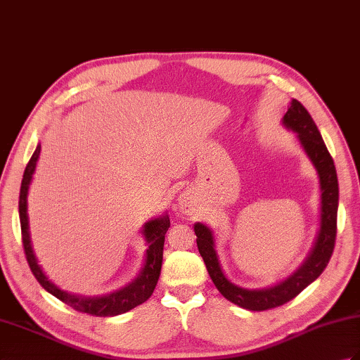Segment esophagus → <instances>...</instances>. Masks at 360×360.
Returning a JSON list of instances; mask_svg holds the SVG:
<instances>
[{"mask_svg":"<svg viewBox=\"0 0 360 360\" xmlns=\"http://www.w3.org/2000/svg\"><path fill=\"white\" fill-rule=\"evenodd\" d=\"M195 198H196L195 193H193V191H190V190L182 191V193L178 196V202L176 204H178L179 212L182 214L190 216V214L195 213V205H196V199Z\"/></svg>","mask_w":360,"mask_h":360,"instance_id":"esophagus-1","label":"esophagus"}]
</instances>
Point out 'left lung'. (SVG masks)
Instances as JSON below:
<instances>
[{"mask_svg": "<svg viewBox=\"0 0 360 360\" xmlns=\"http://www.w3.org/2000/svg\"><path fill=\"white\" fill-rule=\"evenodd\" d=\"M285 129L295 131L300 147L304 148L308 160L311 161L319 178L321 205H319V229H317L313 245L307 257L288 278L266 288H244L231 282L225 276L216 252L214 231L202 222L193 225L196 244L202 256L207 271L219 290V293L235 305L250 311H264L281 307L296 297L300 291L316 281L325 266L328 265L336 240V222L339 207V184L333 158L321 136L310 113L297 99H291L287 113L281 120Z\"/></svg>", "mask_w": 360, "mask_h": 360, "instance_id": "obj_1", "label": "left lung"}]
</instances>
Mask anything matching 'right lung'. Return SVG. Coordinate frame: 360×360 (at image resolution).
Segmentation results:
<instances>
[{"instance_id": "add662e5", "label": "right lung", "mask_w": 360, "mask_h": 360, "mask_svg": "<svg viewBox=\"0 0 360 360\" xmlns=\"http://www.w3.org/2000/svg\"><path fill=\"white\" fill-rule=\"evenodd\" d=\"M41 153V144L37 146L35 152H33L30 161L24 170L22 181H21V190H20V222H21V235H22V245L24 252L30 270L35 276L37 281L43 285L46 291L53 295L64 304L72 307L73 310L87 313L91 316L107 317V316H118L122 313L130 311L152 296L153 290L160 279L161 274V265H162V252H164V240L165 233L170 227V218L169 214L164 213L162 216H158L147 221L142 225V236L146 240V255H144V264H142L138 276L127 285L112 291L108 295L103 296H82L77 293H70L60 288L47 278L43 266L38 264V259L35 252H33L32 238H30V225H29V213H27V195L29 188L33 179V173L37 169V162L39 160Z\"/></svg>"}]
</instances>
